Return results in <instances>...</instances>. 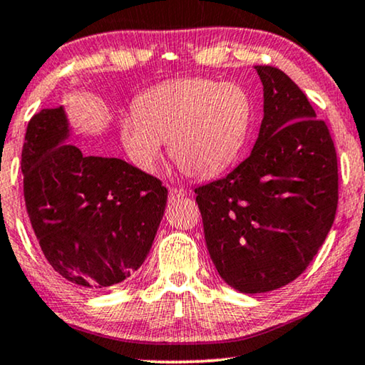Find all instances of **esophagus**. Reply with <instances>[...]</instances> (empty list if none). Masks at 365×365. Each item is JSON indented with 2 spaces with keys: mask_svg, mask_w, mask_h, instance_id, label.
<instances>
[{
  "mask_svg": "<svg viewBox=\"0 0 365 365\" xmlns=\"http://www.w3.org/2000/svg\"><path fill=\"white\" fill-rule=\"evenodd\" d=\"M184 194H186V191H184V189L169 187V197H171V201H179V199L184 197Z\"/></svg>",
  "mask_w": 365,
  "mask_h": 365,
  "instance_id": "obj_1",
  "label": "esophagus"
}]
</instances>
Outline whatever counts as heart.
I'll return each instance as SVG.
<instances>
[{
    "mask_svg": "<svg viewBox=\"0 0 365 365\" xmlns=\"http://www.w3.org/2000/svg\"><path fill=\"white\" fill-rule=\"evenodd\" d=\"M252 101L239 83L191 78L161 84L141 94L134 116L119 124L128 156L143 171H153L168 141L169 156L196 179L227 171L251 136Z\"/></svg>",
    "mask_w": 365,
    "mask_h": 365,
    "instance_id": "heart-1",
    "label": "heart"
}]
</instances>
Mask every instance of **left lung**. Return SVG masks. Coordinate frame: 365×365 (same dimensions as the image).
<instances>
[{"instance_id": "8db88e82", "label": "left lung", "mask_w": 365, "mask_h": 365, "mask_svg": "<svg viewBox=\"0 0 365 365\" xmlns=\"http://www.w3.org/2000/svg\"><path fill=\"white\" fill-rule=\"evenodd\" d=\"M264 118L246 161L194 189L219 276L242 294L279 289L306 271L337 209V156L326 123L296 83L254 66Z\"/></svg>"}]
</instances>
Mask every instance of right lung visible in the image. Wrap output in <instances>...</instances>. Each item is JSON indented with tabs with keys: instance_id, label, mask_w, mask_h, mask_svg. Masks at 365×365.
<instances>
[{
	"instance_id": "right-lung-1",
	"label": "right lung",
	"mask_w": 365,
	"mask_h": 365,
	"mask_svg": "<svg viewBox=\"0 0 365 365\" xmlns=\"http://www.w3.org/2000/svg\"><path fill=\"white\" fill-rule=\"evenodd\" d=\"M64 106L28 123L24 201L39 247L59 276L98 291L131 277L151 251L168 189L118 158L83 154Z\"/></svg>"
}]
</instances>
